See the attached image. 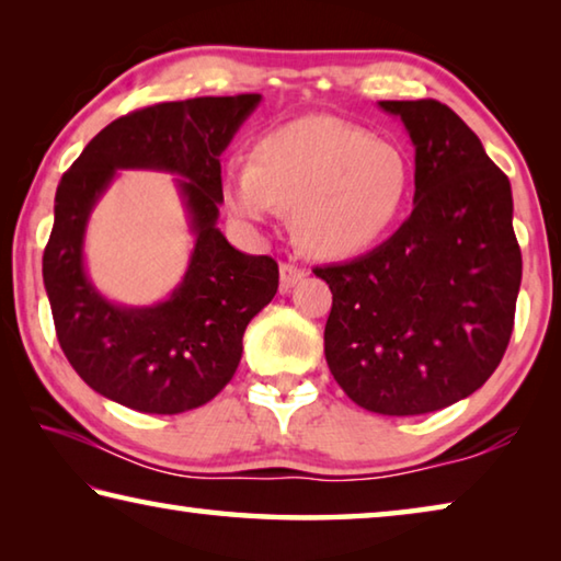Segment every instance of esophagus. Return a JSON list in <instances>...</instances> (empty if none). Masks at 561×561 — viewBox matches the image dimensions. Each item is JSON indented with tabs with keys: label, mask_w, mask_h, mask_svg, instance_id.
<instances>
[{
	"label": "esophagus",
	"mask_w": 561,
	"mask_h": 561,
	"mask_svg": "<svg viewBox=\"0 0 561 561\" xmlns=\"http://www.w3.org/2000/svg\"><path fill=\"white\" fill-rule=\"evenodd\" d=\"M304 277H307V272L297 267V264H289V262L279 264V289L282 291H289L294 284H299Z\"/></svg>",
	"instance_id": "1"
}]
</instances>
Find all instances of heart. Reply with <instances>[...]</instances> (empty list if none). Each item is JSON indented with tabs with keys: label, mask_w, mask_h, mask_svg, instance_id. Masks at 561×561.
Wrapping results in <instances>:
<instances>
[{
	"label": "heart",
	"mask_w": 561,
	"mask_h": 561,
	"mask_svg": "<svg viewBox=\"0 0 561 561\" xmlns=\"http://www.w3.org/2000/svg\"><path fill=\"white\" fill-rule=\"evenodd\" d=\"M411 185L403 148L336 116H304L264 133L250 163L230 160L220 193L250 230L291 207L304 250L336 262L374 250L393 230Z\"/></svg>",
	"instance_id": "heart-1"
}]
</instances>
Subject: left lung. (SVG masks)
<instances>
[{
    "mask_svg": "<svg viewBox=\"0 0 561 561\" xmlns=\"http://www.w3.org/2000/svg\"><path fill=\"white\" fill-rule=\"evenodd\" d=\"M415 148L413 213L383 244L314 270L334 294L331 376L356 405L423 415L462 401L505 356L522 254L512 187L480 138L438 101H378Z\"/></svg>",
    "mask_w": 561,
    "mask_h": 561,
    "instance_id": "1",
    "label": "left lung"
}]
</instances>
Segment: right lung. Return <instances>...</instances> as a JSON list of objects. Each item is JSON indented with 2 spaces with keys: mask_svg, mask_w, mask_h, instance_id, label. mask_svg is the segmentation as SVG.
<instances>
[{
  "mask_svg": "<svg viewBox=\"0 0 561 561\" xmlns=\"http://www.w3.org/2000/svg\"><path fill=\"white\" fill-rule=\"evenodd\" d=\"M260 93L158 103L108 123L66 170L44 250V287L73 371L93 391L140 413L173 415L222 391L250 321L274 299L277 262L227 242L220 156L260 106ZM118 169H158L174 182L194 234L188 270L163 302L121 305L88 277L85 230Z\"/></svg>",
  "mask_w": 561,
  "mask_h": 561,
  "instance_id": "1",
  "label": "right lung"
}]
</instances>
